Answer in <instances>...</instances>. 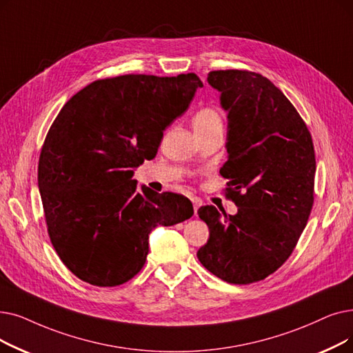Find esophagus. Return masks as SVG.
Returning <instances> with one entry per match:
<instances>
[{
    "label": "esophagus",
    "instance_id": "1",
    "mask_svg": "<svg viewBox=\"0 0 353 353\" xmlns=\"http://www.w3.org/2000/svg\"><path fill=\"white\" fill-rule=\"evenodd\" d=\"M192 203H193V210H194V214H196L197 209L202 206V199H199V197H193V199H192Z\"/></svg>",
    "mask_w": 353,
    "mask_h": 353
}]
</instances>
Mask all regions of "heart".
I'll return each mask as SVG.
<instances>
[{
    "label": "heart",
    "mask_w": 353,
    "mask_h": 353,
    "mask_svg": "<svg viewBox=\"0 0 353 353\" xmlns=\"http://www.w3.org/2000/svg\"><path fill=\"white\" fill-rule=\"evenodd\" d=\"M193 127L194 131H208L213 128H222L223 121L222 115L218 110L212 108V106H206V108L199 110L193 115Z\"/></svg>",
    "instance_id": "1"
}]
</instances>
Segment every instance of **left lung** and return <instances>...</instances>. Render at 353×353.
<instances>
[{
    "label": "left lung",
    "instance_id": "left-lung-1",
    "mask_svg": "<svg viewBox=\"0 0 353 353\" xmlns=\"http://www.w3.org/2000/svg\"><path fill=\"white\" fill-rule=\"evenodd\" d=\"M209 85L228 112V161L221 174L238 206H202L209 239L199 261L221 280L250 284L277 271L293 252L314 201L312 135L283 92L263 74L213 70Z\"/></svg>",
    "mask_w": 353,
    "mask_h": 353
}]
</instances>
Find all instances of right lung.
Masks as SVG:
<instances>
[{"label":"right lung","mask_w":353,"mask_h":353,"mask_svg":"<svg viewBox=\"0 0 353 353\" xmlns=\"http://www.w3.org/2000/svg\"><path fill=\"white\" fill-rule=\"evenodd\" d=\"M202 86L194 73L122 74L92 82L60 110L37 179L50 241L82 281L127 283L145 264L152 229L193 214L188 197L139 190L132 176Z\"/></svg>","instance_id":"obj_1"}]
</instances>
